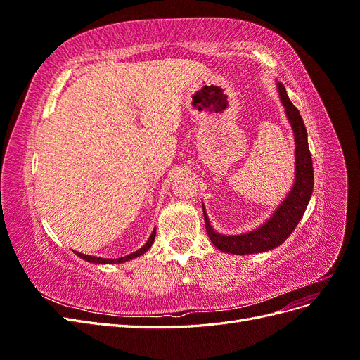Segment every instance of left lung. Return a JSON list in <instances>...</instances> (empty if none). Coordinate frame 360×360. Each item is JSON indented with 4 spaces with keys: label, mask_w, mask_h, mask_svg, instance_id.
<instances>
[{
    "label": "left lung",
    "mask_w": 360,
    "mask_h": 360,
    "mask_svg": "<svg viewBox=\"0 0 360 360\" xmlns=\"http://www.w3.org/2000/svg\"><path fill=\"white\" fill-rule=\"evenodd\" d=\"M276 85L279 99L285 108V114L292 129L294 143H296V179H294V184L287 198L281 202L276 212L270 216V219L250 233L238 236H225L216 233L209 222V217H207L202 205L207 234H209L212 243L217 249H221L222 252L248 255L266 252V250L284 243L294 228L297 226L311 200L314 189V168L308 146L307 127H304L299 110L288 99L285 86L281 82Z\"/></svg>",
    "instance_id": "1"
}]
</instances>
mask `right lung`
<instances>
[{"label":"right lung","mask_w":360,"mask_h":360,"mask_svg":"<svg viewBox=\"0 0 360 360\" xmlns=\"http://www.w3.org/2000/svg\"><path fill=\"white\" fill-rule=\"evenodd\" d=\"M155 237H156V230H153V233H151V236L148 237L147 243H146L143 248L138 249L136 252H134V254H129V255L122 257V258H99V257L85 255V254H81V252H75V254L78 255V257H81L82 259L89 261V263H94V264H120V263H126V261H129V259H134V258H136V257H139V255H143L144 252H147V250L151 248V245H153V242H155Z\"/></svg>","instance_id":"right-lung-1"}]
</instances>
